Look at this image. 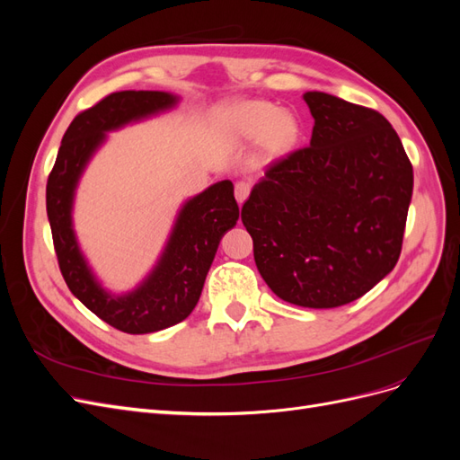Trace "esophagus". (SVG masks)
Instances as JSON below:
<instances>
[{
    "instance_id": "obj_1",
    "label": "esophagus",
    "mask_w": 460,
    "mask_h": 460,
    "mask_svg": "<svg viewBox=\"0 0 460 460\" xmlns=\"http://www.w3.org/2000/svg\"><path fill=\"white\" fill-rule=\"evenodd\" d=\"M234 191H235V199H238V203L242 205L247 199L249 191H252V184L245 182V180H240V182H235V190Z\"/></svg>"
}]
</instances>
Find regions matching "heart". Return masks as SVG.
Instances as JSON below:
<instances>
[{"label": "heart", "mask_w": 460, "mask_h": 460, "mask_svg": "<svg viewBox=\"0 0 460 460\" xmlns=\"http://www.w3.org/2000/svg\"><path fill=\"white\" fill-rule=\"evenodd\" d=\"M222 127L235 140H261L272 153L291 147L297 137V124L289 115H278V109L264 102L234 103L222 113Z\"/></svg>", "instance_id": "heart-1"}]
</instances>
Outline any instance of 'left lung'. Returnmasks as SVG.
<instances>
[{"mask_svg": "<svg viewBox=\"0 0 460 460\" xmlns=\"http://www.w3.org/2000/svg\"><path fill=\"white\" fill-rule=\"evenodd\" d=\"M311 146L272 161L242 207L253 257L274 294L309 309L363 297L401 255L412 164L378 111L303 95Z\"/></svg>", "mask_w": 460, "mask_h": 460, "instance_id": "obj_1", "label": "left lung"}]
</instances>
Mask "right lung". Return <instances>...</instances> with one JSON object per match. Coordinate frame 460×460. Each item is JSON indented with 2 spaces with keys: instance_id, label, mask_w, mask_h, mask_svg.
I'll list each match as a JSON object with an SVG mask.
<instances>
[{
  "instance_id": "obj_1",
  "label": "right lung",
  "mask_w": 460,
  "mask_h": 460,
  "mask_svg": "<svg viewBox=\"0 0 460 460\" xmlns=\"http://www.w3.org/2000/svg\"><path fill=\"white\" fill-rule=\"evenodd\" d=\"M174 103L176 97L164 92L124 90L105 95L75 117L48 178V218L68 289L103 323L127 333H151L182 323L199 301L220 238L240 217L234 184L222 180L184 205L161 261L140 288L113 297L95 282L73 232L71 208L78 178L107 130Z\"/></svg>"
}]
</instances>
